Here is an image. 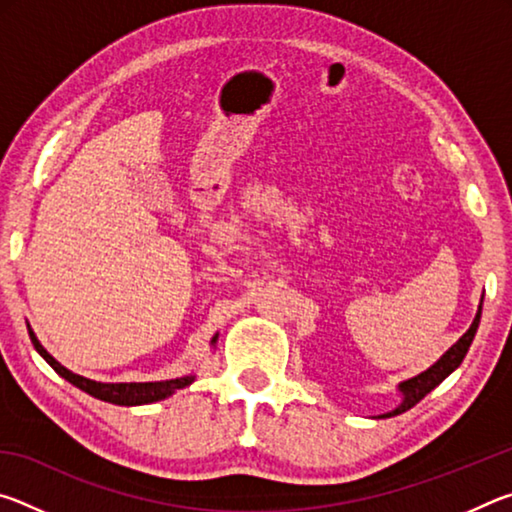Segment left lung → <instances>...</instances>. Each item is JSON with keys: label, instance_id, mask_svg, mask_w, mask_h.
Returning <instances> with one entry per match:
<instances>
[{"label": "left lung", "instance_id": "left-lung-1", "mask_svg": "<svg viewBox=\"0 0 512 512\" xmlns=\"http://www.w3.org/2000/svg\"><path fill=\"white\" fill-rule=\"evenodd\" d=\"M481 305H483V298H481ZM481 305H479V311H476V316L472 320V325L467 332L458 339L452 348H449L443 357H440L436 363H433L431 368H427L424 372H420V375H415L411 379L402 381L400 386H397V391L402 393V402L397 404V409L388 411V413H381L379 418H393V415H400L404 411L413 409L415 404H418L424 395L431 393L433 388H436L440 381H443L445 377L452 375V372L461 366L467 350H470V345L474 341V334H476V327H479L481 323Z\"/></svg>", "mask_w": 512, "mask_h": 512}]
</instances>
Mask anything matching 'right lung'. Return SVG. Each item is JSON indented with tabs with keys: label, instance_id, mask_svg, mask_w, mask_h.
I'll use <instances>...</instances> for the list:
<instances>
[{
	"label": "right lung",
	"instance_id": "1",
	"mask_svg": "<svg viewBox=\"0 0 512 512\" xmlns=\"http://www.w3.org/2000/svg\"><path fill=\"white\" fill-rule=\"evenodd\" d=\"M29 336H31L33 348L38 350L40 357L45 359L49 366L58 372L60 377L67 379L69 384H74L76 388H81V391H85L88 395L97 397V400L110 402V404L140 406V404L160 402V400H164V397L173 395L176 391H180V388H185V386H189L194 381V375H187V377L167 379V381H131V384H101V381H94V379H88V377L74 375L72 370H67L65 366H60V363L54 357H51V354L45 348H42L31 327H29ZM216 339H219V334H216L214 339H212V345L216 343Z\"/></svg>",
	"mask_w": 512,
	"mask_h": 512
}]
</instances>
